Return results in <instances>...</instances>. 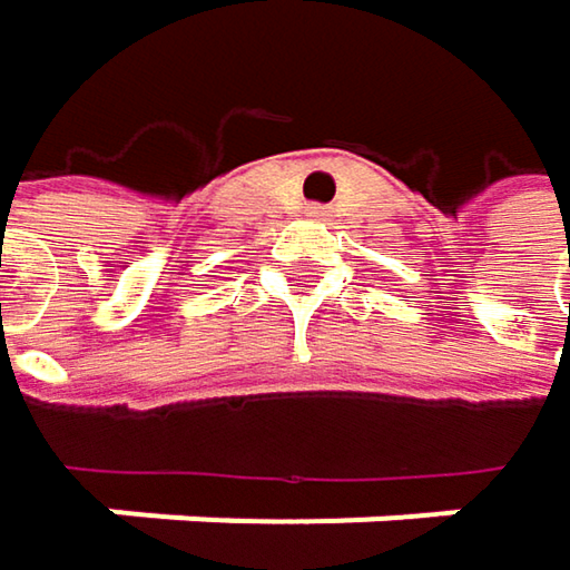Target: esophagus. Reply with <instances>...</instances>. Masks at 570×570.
I'll use <instances>...</instances> for the list:
<instances>
[{
  "label": "esophagus",
  "instance_id": "esophagus-1",
  "mask_svg": "<svg viewBox=\"0 0 570 570\" xmlns=\"http://www.w3.org/2000/svg\"><path fill=\"white\" fill-rule=\"evenodd\" d=\"M306 214H309V217H316V220H323V217H326V207H320V204H309V207H306Z\"/></svg>",
  "mask_w": 570,
  "mask_h": 570
}]
</instances>
